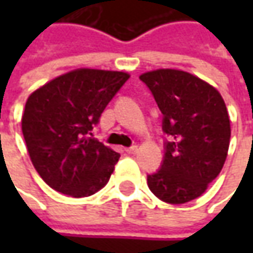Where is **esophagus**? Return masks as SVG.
Instances as JSON below:
<instances>
[{
  "mask_svg": "<svg viewBox=\"0 0 253 253\" xmlns=\"http://www.w3.org/2000/svg\"><path fill=\"white\" fill-rule=\"evenodd\" d=\"M139 151V149H138V146H131V148H125V152H126V153H129V155H135V153H136V152Z\"/></svg>",
  "mask_w": 253,
  "mask_h": 253,
  "instance_id": "obj_1",
  "label": "esophagus"
}]
</instances>
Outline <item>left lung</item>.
Masks as SVG:
<instances>
[{
    "instance_id": "8db88e82",
    "label": "left lung",
    "mask_w": 253,
    "mask_h": 253,
    "mask_svg": "<svg viewBox=\"0 0 253 253\" xmlns=\"http://www.w3.org/2000/svg\"><path fill=\"white\" fill-rule=\"evenodd\" d=\"M139 79L153 94L170 136L163 165L148 176V186L165 203H189L209 189L225 163L231 138L227 105L215 87L183 70L158 69Z\"/></svg>"
}]
</instances>
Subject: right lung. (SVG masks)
Instances as JSON below:
<instances>
[{
	"instance_id": "add662e5",
	"label": "right lung",
	"mask_w": 253,
	"mask_h": 253,
	"mask_svg": "<svg viewBox=\"0 0 253 253\" xmlns=\"http://www.w3.org/2000/svg\"><path fill=\"white\" fill-rule=\"evenodd\" d=\"M128 79L124 72L76 69L28 97L22 133L32 165L47 186L80 199L108 183L120 153L88 133Z\"/></svg>"
}]
</instances>
